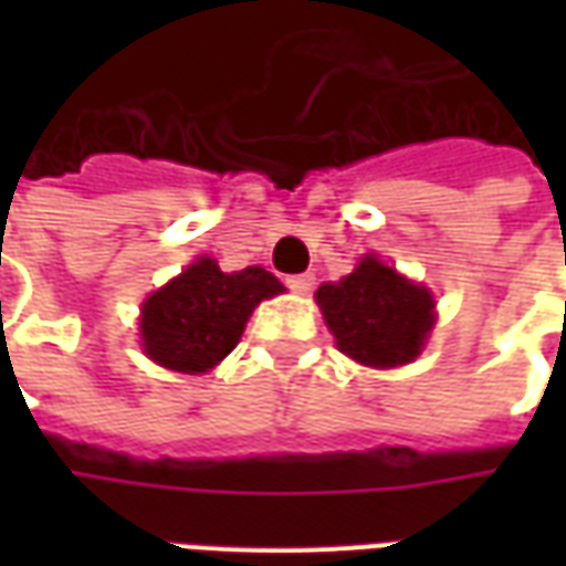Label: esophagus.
I'll return each mask as SVG.
<instances>
[{
	"mask_svg": "<svg viewBox=\"0 0 566 566\" xmlns=\"http://www.w3.org/2000/svg\"><path fill=\"white\" fill-rule=\"evenodd\" d=\"M312 284H315V275H308V272L287 275V287H291L294 294H308V291H312Z\"/></svg>",
	"mask_w": 566,
	"mask_h": 566,
	"instance_id": "1",
	"label": "esophagus"
}]
</instances>
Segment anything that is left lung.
Segmentation results:
<instances>
[{
	"mask_svg": "<svg viewBox=\"0 0 566 566\" xmlns=\"http://www.w3.org/2000/svg\"><path fill=\"white\" fill-rule=\"evenodd\" d=\"M315 296L339 352L367 367L416 360L433 327V296L373 254L343 282L321 284Z\"/></svg>",
	"mask_w": 566,
	"mask_h": 566,
	"instance_id": "1",
	"label": "left lung"
}]
</instances>
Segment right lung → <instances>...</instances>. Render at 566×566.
Here are the masks:
<instances>
[{
  "label": "right lung",
  "instance_id": "1",
  "mask_svg": "<svg viewBox=\"0 0 566 566\" xmlns=\"http://www.w3.org/2000/svg\"><path fill=\"white\" fill-rule=\"evenodd\" d=\"M282 291V282L260 266L221 272L214 260L199 258L145 300V352L160 367L206 373L233 352L260 300Z\"/></svg>",
  "mask_w": 566,
  "mask_h": 566
}]
</instances>
